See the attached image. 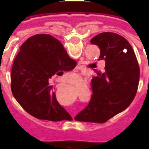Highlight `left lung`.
Masks as SVG:
<instances>
[{"instance_id": "left-lung-1", "label": "left lung", "mask_w": 149, "mask_h": 149, "mask_svg": "<svg viewBox=\"0 0 149 149\" xmlns=\"http://www.w3.org/2000/svg\"><path fill=\"white\" fill-rule=\"evenodd\" d=\"M91 42L100 48L98 59L105 61V71H96L97 76L91 80V100L75 120L104 123L125 110L134 100L140 70L132 45L120 35L103 32Z\"/></svg>"}]
</instances>
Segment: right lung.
I'll return each instance as SVG.
<instances>
[{"label":"right lung","instance_id":"1","mask_svg":"<svg viewBox=\"0 0 149 149\" xmlns=\"http://www.w3.org/2000/svg\"><path fill=\"white\" fill-rule=\"evenodd\" d=\"M77 62L63 44L50 35L30 37L20 47L11 69V91L29 114L41 120L59 121L70 115L58 103L49 79L74 69Z\"/></svg>","mask_w":149,"mask_h":149}]
</instances>
